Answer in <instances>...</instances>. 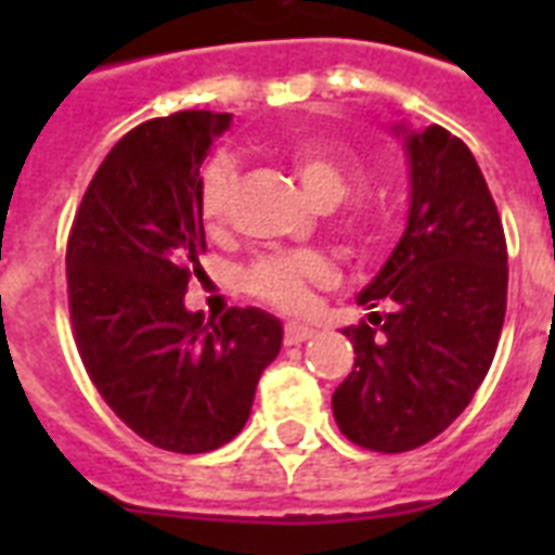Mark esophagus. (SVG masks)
Here are the masks:
<instances>
[{
	"label": "esophagus",
	"instance_id": "1",
	"mask_svg": "<svg viewBox=\"0 0 555 555\" xmlns=\"http://www.w3.org/2000/svg\"><path fill=\"white\" fill-rule=\"evenodd\" d=\"M313 337V328L302 325V322H287L285 325V346H299L305 339Z\"/></svg>",
	"mask_w": 555,
	"mask_h": 555
}]
</instances>
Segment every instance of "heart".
<instances>
[{"instance_id":"1","label":"heart","mask_w":555,"mask_h":555,"mask_svg":"<svg viewBox=\"0 0 555 555\" xmlns=\"http://www.w3.org/2000/svg\"><path fill=\"white\" fill-rule=\"evenodd\" d=\"M294 169L299 184L317 207H337L354 186V167L346 158H339L337 152L322 150V146H299L294 152ZM233 186L235 167L227 158H216L204 169L201 212L209 224L224 218ZM331 279H334V268L322 253L296 250L256 261L247 273V285L253 294L282 311H302L308 305V287L328 285Z\"/></svg>"}]
</instances>
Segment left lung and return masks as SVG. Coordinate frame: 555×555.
I'll return each mask as SVG.
<instances>
[{
    "label": "left lung",
    "instance_id": "left-lung-1",
    "mask_svg": "<svg viewBox=\"0 0 555 555\" xmlns=\"http://www.w3.org/2000/svg\"><path fill=\"white\" fill-rule=\"evenodd\" d=\"M391 132L409 169V216L357 296L369 322L343 328L357 360L331 397L339 431L374 452L423 447L464 412L507 311L504 227L473 152L435 124L400 120Z\"/></svg>",
    "mask_w": 555,
    "mask_h": 555
}]
</instances>
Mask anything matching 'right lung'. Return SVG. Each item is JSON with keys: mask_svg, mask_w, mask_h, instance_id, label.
I'll use <instances>...</instances> for the list:
<instances>
[{"mask_svg": "<svg viewBox=\"0 0 555 555\" xmlns=\"http://www.w3.org/2000/svg\"><path fill=\"white\" fill-rule=\"evenodd\" d=\"M233 115L178 112L120 138L74 216L65 276L74 339L100 397L152 447L198 455L244 429L282 322L204 320L184 305L207 250L201 164Z\"/></svg>", "mask_w": 555, "mask_h": 555, "instance_id": "right-lung-1", "label": "right lung"}]
</instances>
